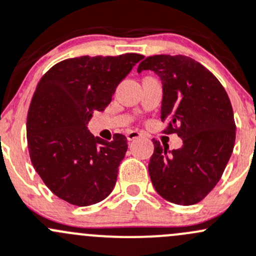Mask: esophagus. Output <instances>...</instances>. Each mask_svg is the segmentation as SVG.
<instances>
[{
    "instance_id": "1",
    "label": "esophagus",
    "mask_w": 256,
    "mask_h": 256,
    "mask_svg": "<svg viewBox=\"0 0 256 256\" xmlns=\"http://www.w3.org/2000/svg\"><path fill=\"white\" fill-rule=\"evenodd\" d=\"M141 136H142V134H141L140 131H136V130H131L126 134V138H128V141H132L135 140V138H141Z\"/></svg>"
}]
</instances>
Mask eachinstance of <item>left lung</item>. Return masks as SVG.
Listing matches in <instances>:
<instances>
[{"instance_id":"8db88e82","label":"left lung","mask_w":256,"mask_h":256,"mask_svg":"<svg viewBox=\"0 0 256 256\" xmlns=\"http://www.w3.org/2000/svg\"><path fill=\"white\" fill-rule=\"evenodd\" d=\"M144 70L154 71L162 84L165 132L182 138V146L172 151L152 140L151 182L168 202L194 205L215 188L234 148L236 128L229 96L209 70L188 56L146 57L138 72Z\"/></svg>"}]
</instances>
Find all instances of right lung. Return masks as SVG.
I'll return each mask as SVG.
<instances>
[{"label": "right lung", "instance_id": "1", "mask_svg": "<svg viewBox=\"0 0 256 256\" xmlns=\"http://www.w3.org/2000/svg\"><path fill=\"white\" fill-rule=\"evenodd\" d=\"M142 54L81 56L52 66L37 84L27 115L32 165L60 199L88 206L108 198L128 140H102L88 130L94 111L105 110L118 84Z\"/></svg>", "mask_w": 256, "mask_h": 256}]
</instances>
